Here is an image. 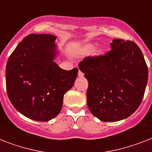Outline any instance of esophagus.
<instances>
[{"mask_svg": "<svg viewBox=\"0 0 152 152\" xmlns=\"http://www.w3.org/2000/svg\"><path fill=\"white\" fill-rule=\"evenodd\" d=\"M78 76H80V77H82V76H83V73L80 70H79V72H78Z\"/></svg>", "mask_w": 152, "mask_h": 152, "instance_id": "1", "label": "esophagus"}]
</instances>
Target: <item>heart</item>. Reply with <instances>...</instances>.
I'll return each instance as SVG.
<instances>
[{"label": "heart", "instance_id": "1", "mask_svg": "<svg viewBox=\"0 0 152 152\" xmlns=\"http://www.w3.org/2000/svg\"><path fill=\"white\" fill-rule=\"evenodd\" d=\"M94 47L91 44H89V45H87L84 48V53L85 54H91L94 50Z\"/></svg>", "mask_w": 152, "mask_h": 152}]
</instances>
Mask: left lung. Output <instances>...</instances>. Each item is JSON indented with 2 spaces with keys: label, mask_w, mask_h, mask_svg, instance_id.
I'll return each mask as SVG.
<instances>
[{
  "label": "left lung",
  "mask_w": 152,
  "mask_h": 152,
  "mask_svg": "<svg viewBox=\"0 0 152 152\" xmlns=\"http://www.w3.org/2000/svg\"><path fill=\"white\" fill-rule=\"evenodd\" d=\"M104 55L86 57L79 63L88 80L87 102L91 112L103 122L130 116L142 102L148 69L134 41L114 39Z\"/></svg>",
  "instance_id": "8db88e82"
}]
</instances>
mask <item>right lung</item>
I'll return each mask as SVG.
<instances>
[{"label":"right lung","mask_w":152,"mask_h":152,"mask_svg":"<svg viewBox=\"0 0 152 152\" xmlns=\"http://www.w3.org/2000/svg\"><path fill=\"white\" fill-rule=\"evenodd\" d=\"M56 37L29 34L18 44L6 65V89L16 110L27 118L47 122L61 111L78 69L64 70L54 61Z\"/></svg>","instance_id":"right-lung-1"}]
</instances>
